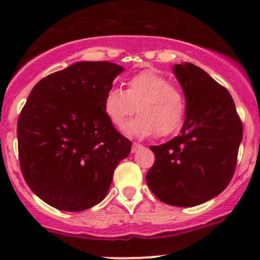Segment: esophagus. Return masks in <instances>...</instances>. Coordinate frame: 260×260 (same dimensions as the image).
<instances>
[{"label": "esophagus", "instance_id": "34e87169", "mask_svg": "<svg viewBox=\"0 0 260 260\" xmlns=\"http://www.w3.org/2000/svg\"><path fill=\"white\" fill-rule=\"evenodd\" d=\"M142 147H143V145H142V144H139V143H133V145H132V152H133V153L137 152V150L141 149Z\"/></svg>", "mask_w": 260, "mask_h": 260}]
</instances>
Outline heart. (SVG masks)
<instances>
[{"label":"heart","instance_id":"1","mask_svg":"<svg viewBox=\"0 0 260 260\" xmlns=\"http://www.w3.org/2000/svg\"><path fill=\"white\" fill-rule=\"evenodd\" d=\"M105 110L119 129L136 112L128 132L138 137L172 135L180 127L186 110L185 96L169 79L154 70H143L128 79L127 88L112 87L105 96Z\"/></svg>","mask_w":260,"mask_h":260}]
</instances>
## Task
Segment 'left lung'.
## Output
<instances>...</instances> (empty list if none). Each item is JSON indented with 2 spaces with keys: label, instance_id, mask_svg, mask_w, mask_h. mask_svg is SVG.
Instances as JSON below:
<instances>
[{
  "label": "left lung",
  "instance_id": "left-lung-1",
  "mask_svg": "<svg viewBox=\"0 0 260 260\" xmlns=\"http://www.w3.org/2000/svg\"><path fill=\"white\" fill-rule=\"evenodd\" d=\"M174 73L186 99L181 133L150 145L155 160L147 184L161 202L178 207L204 204L230 184L237 165L243 125L226 87L191 62Z\"/></svg>",
  "mask_w": 260,
  "mask_h": 260
}]
</instances>
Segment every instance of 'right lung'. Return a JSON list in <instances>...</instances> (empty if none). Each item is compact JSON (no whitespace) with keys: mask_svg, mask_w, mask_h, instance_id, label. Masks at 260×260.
Segmentation results:
<instances>
[{"mask_svg":"<svg viewBox=\"0 0 260 260\" xmlns=\"http://www.w3.org/2000/svg\"><path fill=\"white\" fill-rule=\"evenodd\" d=\"M123 68L79 61L32 88L17 123L21 172L30 190L58 210L79 212L106 196L132 142L113 127L105 96Z\"/></svg>","mask_w":260,"mask_h":260,"instance_id":"1","label":"right lung"}]
</instances>
